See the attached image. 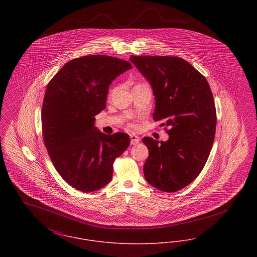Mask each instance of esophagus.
<instances>
[{
  "label": "esophagus",
  "instance_id": "obj_1",
  "mask_svg": "<svg viewBox=\"0 0 257 257\" xmlns=\"http://www.w3.org/2000/svg\"><path fill=\"white\" fill-rule=\"evenodd\" d=\"M130 139H131V145H137L140 143V138L136 135H130Z\"/></svg>",
  "mask_w": 257,
  "mask_h": 257
}]
</instances>
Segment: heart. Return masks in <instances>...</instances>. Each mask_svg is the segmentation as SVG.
<instances>
[{"mask_svg":"<svg viewBox=\"0 0 257 257\" xmlns=\"http://www.w3.org/2000/svg\"><path fill=\"white\" fill-rule=\"evenodd\" d=\"M128 126H129L130 128H136V124L133 122L128 123Z\"/></svg>","mask_w":257,"mask_h":257,"instance_id":"1","label":"heart"}]
</instances>
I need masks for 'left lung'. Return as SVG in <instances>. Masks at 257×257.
I'll return each instance as SVG.
<instances>
[{
  "instance_id": "8db88e82",
  "label": "left lung",
  "mask_w": 257,
  "mask_h": 257,
  "mask_svg": "<svg viewBox=\"0 0 257 257\" xmlns=\"http://www.w3.org/2000/svg\"><path fill=\"white\" fill-rule=\"evenodd\" d=\"M152 86L155 121L170 126L167 142L145 137L147 182L167 193L192 183L203 170L215 139L217 113L207 80L179 57L131 56Z\"/></svg>"
}]
</instances>
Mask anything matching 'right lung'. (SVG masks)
<instances>
[{"label": "right lung", "mask_w": 257, "mask_h": 257, "mask_svg": "<svg viewBox=\"0 0 257 257\" xmlns=\"http://www.w3.org/2000/svg\"><path fill=\"white\" fill-rule=\"evenodd\" d=\"M132 68L120 59L91 55L66 62L50 81L42 104V136L50 159L75 189L90 193L110 183L113 162L130 145L125 133L102 134L95 115L106 108L109 86Z\"/></svg>", "instance_id": "1"}]
</instances>
